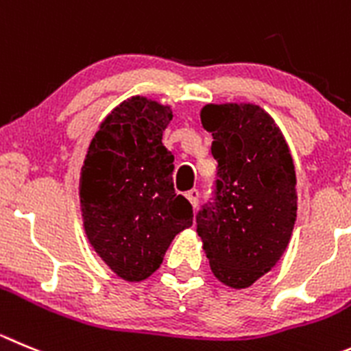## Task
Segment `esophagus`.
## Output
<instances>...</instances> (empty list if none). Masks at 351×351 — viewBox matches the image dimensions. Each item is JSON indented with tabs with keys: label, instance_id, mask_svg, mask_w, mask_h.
<instances>
[{
	"label": "esophagus",
	"instance_id": "esophagus-1",
	"mask_svg": "<svg viewBox=\"0 0 351 351\" xmlns=\"http://www.w3.org/2000/svg\"><path fill=\"white\" fill-rule=\"evenodd\" d=\"M185 195H186V199L191 201V204L195 208V206H197V202H199V191H197V189H192V191L186 192Z\"/></svg>",
	"mask_w": 351,
	"mask_h": 351
}]
</instances>
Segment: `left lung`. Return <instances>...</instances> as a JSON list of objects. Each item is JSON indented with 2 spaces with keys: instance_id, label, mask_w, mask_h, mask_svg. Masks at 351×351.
<instances>
[{
  "instance_id": "obj_1",
  "label": "left lung",
  "mask_w": 351,
  "mask_h": 351,
  "mask_svg": "<svg viewBox=\"0 0 351 351\" xmlns=\"http://www.w3.org/2000/svg\"><path fill=\"white\" fill-rule=\"evenodd\" d=\"M213 135V195L195 215L197 234L218 280L244 289L270 271L286 251L296 221L293 157L282 133L253 104L206 106Z\"/></svg>"
}]
</instances>
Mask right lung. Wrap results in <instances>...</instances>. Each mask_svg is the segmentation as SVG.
Returning <instances> with one entry per match:
<instances>
[{"label": "right lung", "instance_id": "obj_1", "mask_svg": "<svg viewBox=\"0 0 351 351\" xmlns=\"http://www.w3.org/2000/svg\"><path fill=\"white\" fill-rule=\"evenodd\" d=\"M169 107L133 97L95 133L80 180L84 232L117 277L147 279L176 234L192 225V204L173 186L175 156L162 145Z\"/></svg>", "mask_w": 351, "mask_h": 351}]
</instances>
